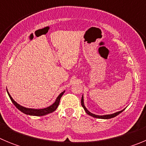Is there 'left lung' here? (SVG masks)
Listing matches in <instances>:
<instances>
[{"instance_id": "8db88e82", "label": "left lung", "mask_w": 146, "mask_h": 146, "mask_svg": "<svg viewBox=\"0 0 146 146\" xmlns=\"http://www.w3.org/2000/svg\"><path fill=\"white\" fill-rule=\"evenodd\" d=\"M81 105H82V108H84L85 111H86V113H87L88 115H91V116H92V117H94V118H102V119H109V118H114V117L117 116L118 115H119L120 113H122V112L123 111V110H121V111L117 112V113H113V114L104 115H98L93 114V113H91V112H89L88 110H87V108H86V107H85V105H84V100H83V95H82V99H81Z\"/></svg>"}]
</instances>
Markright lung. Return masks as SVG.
I'll return each mask as SVG.
<instances>
[{"instance_id": "1", "label": "right lung", "mask_w": 146, "mask_h": 146, "mask_svg": "<svg viewBox=\"0 0 146 146\" xmlns=\"http://www.w3.org/2000/svg\"><path fill=\"white\" fill-rule=\"evenodd\" d=\"M7 91V90H6ZM65 91H63L62 93H60V95H58V96L57 97L56 100H55V102L52 104H51L50 106L47 107L46 108H43V109H32V108H27L25 107L21 106L19 104L16 102L12 99V97L11 96V95L9 94V91H7L8 94H9V96L10 99L11 100L12 103L15 105L17 108L19 110L22 112V113H25L26 115H35V116H42V115H47L49 113H51L52 112H54L55 110L57 109V108L59 105V102H60V98L63 96V94H64Z\"/></svg>"}]
</instances>
